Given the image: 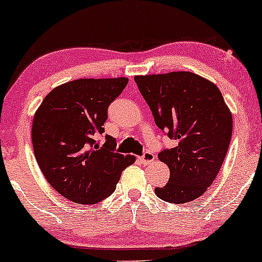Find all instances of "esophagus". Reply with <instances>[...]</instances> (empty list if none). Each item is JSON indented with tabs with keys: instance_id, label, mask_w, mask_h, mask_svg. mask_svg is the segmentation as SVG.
<instances>
[{
	"instance_id": "esophagus-1",
	"label": "esophagus",
	"mask_w": 262,
	"mask_h": 262,
	"mask_svg": "<svg viewBox=\"0 0 262 262\" xmlns=\"http://www.w3.org/2000/svg\"><path fill=\"white\" fill-rule=\"evenodd\" d=\"M139 160L143 165L151 164V162L155 161V155L152 154V152H150V151H145V152H144L143 156H140Z\"/></svg>"
}]
</instances>
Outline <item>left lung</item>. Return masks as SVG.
Listing matches in <instances>:
<instances>
[{
	"label": "left lung",
	"mask_w": 262,
	"mask_h": 262,
	"mask_svg": "<svg viewBox=\"0 0 262 262\" xmlns=\"http://www.w3.org/2000/svg\"><path fill=\"white\" fill-rule=\"evenodd\" d=\"M154 121L175 148L159 152L170 180L155 193L181 204L201 197L217 177L229 148L233 117L217 86L188 71L135 76Z\"/></svg>",
	"instance_id": "left-lung-1"
}]
</instances>
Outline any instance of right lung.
Masks as SVG:
<instances>
[{"mask_svg": "<svg viewBox=\"0 0 262 262\" xmlns=\"http://www.w3.org/2000/svg\"><path fill=\"white\" fill-rule=\"evenodd\" d=\"M128 79H80L52 90L33 118L32 143L41 172L62 197L95 204L113 193L122 171L135 161L116 151V139L104 133L110 104Z\"/></svg>", "mask_w": 262, "mask_h": 262, "instance_id": "add662e5", "label": "right lung"}]
</instances>
